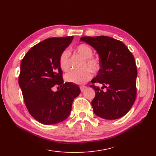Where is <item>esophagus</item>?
<instances>
[{"label":"esophagus","mask_w":156,"mask_h":156,"mask_svg":"<svg viewBox=\"0 0 156 156\" xmlns=\"http://www.w3.org/2000/svg\"><path fill=\"white\" fill-rule=\"evenodd\" d=\"M86 88H87L86 86H81V87H80V90H81V91H83Z\"/></svg>","instance_id":"1"}]
</instances>
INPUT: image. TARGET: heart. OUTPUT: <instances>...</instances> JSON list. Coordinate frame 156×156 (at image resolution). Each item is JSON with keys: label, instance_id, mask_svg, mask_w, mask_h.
<instances>
[{"label": "heart", "instance_id": "1", "mask_svg": "<svg viewBox=\"0 0 156 156\" xmlns=\"http://www.w3.org/2000/svg\"><path fill=\"white\" fill-rule=\"evenodd\" d=\"M78 54L86 59L84 66H88L95 73L100 70L101 62L98 57H94L93 50L91 47L86 44H80L75 49ZM69 53L68 51H64L60 55L58 63L60 68L63 71L69 69ZM92 76V71L90 68H85L82 70H72L65 75V80L74 84H83L86 83Z\"/></svg>", "mask_w": 156, "mask_h": 156}]
</instances>
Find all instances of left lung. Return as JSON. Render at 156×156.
<instances>
[{"label":"left lung","mask_w":156,"mask_h":156,"mask_svg":"<svg viewBox=\"0 0 156 156\" xmlns=\"http://www.w3.org/2000/svg\"><path fill=\"white\" fill-rule=\"evenodd\" d=\"M80 41L96 50L101 67L91 83H101L103 91L91 85L95 96L91 102L94 113L107 120L125 115L133 105L136 96L137 69L133 55L119 40L107 36L82 37Z\"/></svg>","instance_id":"1"}]
</instances>
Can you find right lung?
<instances>
[{
    "label": "right lung",
    "mask_w": 156,
    "mask_h": 156,
    "mask_svg": "<svg viewBox=\"0 0 156 156\" xmlns=\"http://www.w3.org/2000/svg\"><path fill=\"white\" fill-rule=\"evenodd\" d=\"M74 37H52L37 43L28 51L20 65L18 83L29 113L36 121L50 125L69 116L74 98L80 89L78 85L64 83L59 66L60 55ZM55 85L62 88L52 91Z\"/></svg>",
    "instance_id": "right-lung-1"
}]
</instances>
